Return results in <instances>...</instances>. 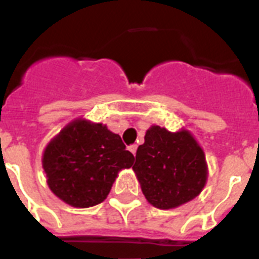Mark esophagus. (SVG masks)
Wrapping results in <instances>:
<instances>
[{"mask_svg":"<svg viewBox=\"0 0 259 259\" xmlns=\"http://www.w3.org/2000/svg\"><path fill=\"white\" fill-rule=\"evenodd\" d=\"M127 149H129L130 153H132L134 156V154H136V152H137V145H130L129 148H127Z\"/></svg>","mask_w":259,"mask_h":259,"instance_id":"esophagus-1","label":"esophagus"}]
</instances>
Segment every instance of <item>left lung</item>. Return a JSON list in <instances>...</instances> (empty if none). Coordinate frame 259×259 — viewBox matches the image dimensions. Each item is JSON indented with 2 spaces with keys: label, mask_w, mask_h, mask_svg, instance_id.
Here are the masks:
<instances>
[{
  "label": "left lung",
  "mask_w": 259,
  "mask_h": 259,
  "mask_svg": "<svg viewBox=\"0 0 259 259\" xmlns=\"http://www.w3.org/2000/svg\"><path fill=\"white\" fill-rule=\"evenodd\" d=\"M133 170L142 193L160 209L176 208L203 191L208 166L205 154L191 132H169L152 125L138 146Z\"/></svg>",
  "instance_id": "left-lung-1"
}]
</instances>
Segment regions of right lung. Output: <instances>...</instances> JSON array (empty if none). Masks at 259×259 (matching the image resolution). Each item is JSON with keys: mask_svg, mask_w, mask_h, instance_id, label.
I'll return each instance as SVG.
<instances>
[{"mask_svg": "<svg viewBox=\"0 0 259 259\" xmlns=\"http://www.w3.org/2000/svg\"><path fill=\"white\" fill-rule=\"evenodd\" d=\"M41 162L47 184L60 200L89 208L105 200L134 156L106 125L76 118L48 142Z\"/></svg>", "mask_w": 259, "mask_h": 259, "instance_id": "obj_1", "label": "right lung"}]
</instances>
